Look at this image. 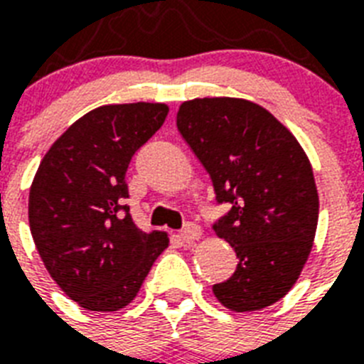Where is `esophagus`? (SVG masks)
I'll list each match as a JSON object with an SVG mask.
<instances>
[{"label": "esophagus", "mask_w": 364, "mask_h": 364, "mask_svg": "<svg viewBox=\"0 0 364 364\" xmlns=\"http://www.w3.org/2000/svg\"><path fill=\"white\" fill-rule=\"evenodd\" d=\"M179 236H181L183 242H194V240H198L202 236V228L196 223H187Z\"/></svg>", "instance_id": "esophagus-1"}]
</instances>
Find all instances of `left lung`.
Masks as SVG:
<instances>
[{"instance_id": "8db88e82", "label": "left lung", "mask_w": 364, "mask_h": 364, "mask_svg": "<svg viewBox=\"0 0 364 364\" xmlns=\"http://www.w3.org/2000/svg\"><path fill=\"white\" fill-rule=\"evenodd\" d=\"M177 130L210 173L213 223L238 266L213 293L234 311H255L283 299L299 279L316 236L319 198L310 160L296 137L264 107L240 98L181 104Z\"/></svg>"}]
</instances>
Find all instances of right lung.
Instances as JSON below:
<instances>
[{"mask_svg": "<svg viewBox=\"0 0 364 364\" xmlns=\"http://www.w3.org/2000/svg\"><path fill=\"white\" fill-rule=\"evenodd\" d=\"M166 115L164 104L102 105L54 141L33 177L31 236L48 274L81 308L130 304L168 247V236L139 230L124 204L132 156Z\"/></svg>", "mask_w": 364, "mask_h": 364, "instance_id": "1", "label": "right lung"}]
</instances>
